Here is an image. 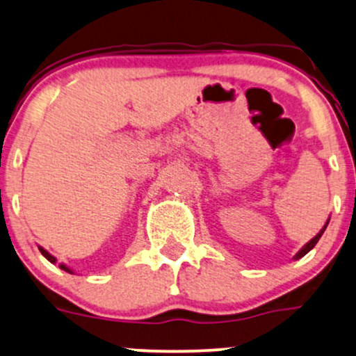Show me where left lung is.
I'll return each mask as SVG.
<instances>
[{"instance_id": "1", "label": "left lung", "mask_w": 356, "mask_h": 356, "mask_svg": "<svg viewBox=\"0 0 356 356\" xmlns=\"http://www.w3.org/2000/svg\"><path fill=\"white\" fill-rule=\"evenodd\" d=\"M327 225H328V220H327L325 227H323V228H322V230L317 233V236H314V238H312V240H310V241L307 243V245H305V246H304V248H302V250H300L298 254H296V259L302 258V256H305V254H307V253H309V251H310V250H312V248H314V246H316V245H317V241H318V240H321V236L323 235V232H325Z\"/></svg>"}]
</instances>
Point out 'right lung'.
Returning a JSON list of instances; mask_svg holds the SVG:
<instances>
[{
    "label": "right lung",
    "instance_id": "add662e5",
    "mask_svg": "<svg viewBox=\"0 0 356 356\" xmlns=\"http://www.w3.org/2000/svg\"><path fill=\"white\" fill-rule=\"evenodd\" d=\"M40 250V253H42V256H44V258H47L49 261H51V263H56V258H54V256H51V254H49L47 253V251L46 250H42V248H39ZM60 269H64V271H67V273H70L72 274V271H70V269L69 268H67V266H64V264H60Z\"/></svg>",
    "mask_w": 356,
    "mask_h": 356
}]
</instances>
